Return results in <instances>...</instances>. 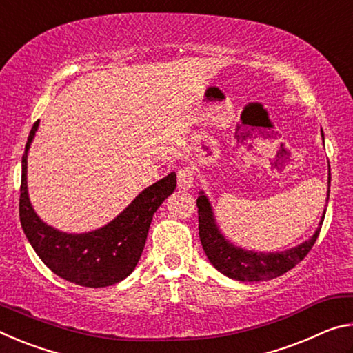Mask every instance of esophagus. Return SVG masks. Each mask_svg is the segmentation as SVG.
<instances>
[{
	"label": "esophagus",
	"instance_id": "34e87169",
	"mask_svg": "<svg viewBox=\"0 0 353 353\" xmlns=\"http://www.w3.org/2000/svg\"><path fill=\"white\" fill-rule=\"evenodd\" d=\"M193 171L190 166H183L177 171V187L181 190H188L193 187Z\"/></svg>",
	"mask_w": 353,
	"mask_h": 353
}]
</instances>
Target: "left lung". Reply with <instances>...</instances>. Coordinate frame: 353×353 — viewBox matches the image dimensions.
I'll return each mask as SVG.
<instances>
[{
	"label": "left lung",
	"instance_id": "8db88e82",
	"mask_svg": "<svg viewBox=\"0 0 353 353\" xmlns=\"http://www.w3.org/2000/svg\"><path fill=\"white\" fill-rule=\"evenodd\" d=\"M328 194H330V177H328ZM196 204H198L199 213V238L207 259L224 276L241 280V282L271 280L292 270L312 250L313 244L318 240L322 223H324L325 218L324 210V214H322L319 227L314 232V235L305 243L299 244L297 248L276 254H263L236 248L221 235L216 224H214L210 202H208L204 193H201Z\"/></svg>",
	"mask_w": 353,
	"mask_h": 353
}]
</instances>
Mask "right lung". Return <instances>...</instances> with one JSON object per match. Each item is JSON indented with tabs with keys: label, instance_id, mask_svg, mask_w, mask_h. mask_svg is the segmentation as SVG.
I'll use <instances>...</instances> for the list:
<instances>
[{
	"label": "right lung",
	"instance_id": "obj_1",
	"mask_svg": "<svg viewBox=\"0 0 353 353\" xmlns=\"http://www.w3.org/2000/svg\"><path fill=\"white\" fill-rule=\"evenodd\" d=\"M37 128L35 121L21 159L20 223L28 241L52 272L71 283L103 288L121 282L135 270L154 213L176 188V174L171 172L141 191L126 210L101 229L81 235L62 234L40 221L28 198V149Z\"/></svg>",
	"mask_w": 353,
	"mask_h": 353
}]
</instances>
